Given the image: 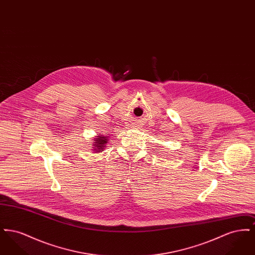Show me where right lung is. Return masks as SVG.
<instances>
[{"mask_svg":"<svg viewBox=\"0 0 255 255\" xmlns=\"http://www.w3.org/2000/svg\"><path fill=\"white\" fill-rule=\"evenodd\" d=\"M97 140H95L96 142H95V144L93 146H95V147H93L94 148V150L95 151H97V149L99 151H102L103 150V148H105L106 147V144L108 143V136H97V138H96Z\"/></svg>","mask_w":255,"mask_h":255,"instance_id":"add662e5","label":"right lung"}]
</instances>
